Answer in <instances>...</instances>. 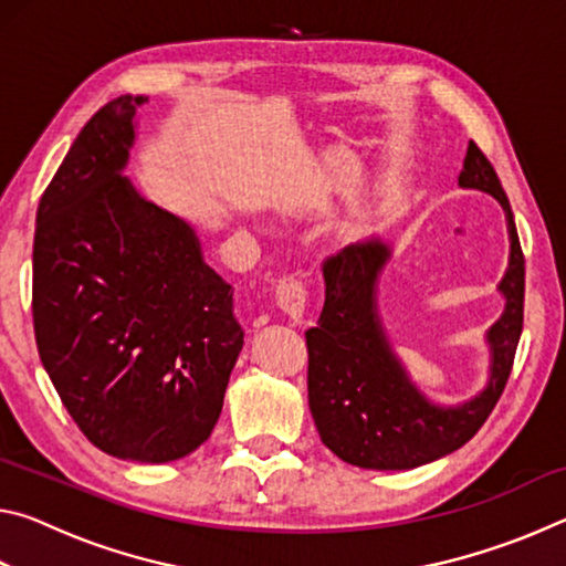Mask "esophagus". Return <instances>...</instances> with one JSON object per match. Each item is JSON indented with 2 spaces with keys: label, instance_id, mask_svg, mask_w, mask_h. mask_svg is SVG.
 Here are the masks:
<instances>
[{
  "label": "esophagus",
  "instance_id": "1",
  "mask_svg": "<svg viewBox=\"0 0 566 566\" xmlns=\"http://www.w3.org/2000/svg\"><path fill=\"white\" fill-rule=\"evenodd\" d=\"M276 310H280L292 324H302L306 312V290L302 282H282L274 292Z\"/></svg>",
  "mask_w": 566,
  "mask_h": 566
}]
</instances>
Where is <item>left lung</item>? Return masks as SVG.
Segmentation results:
<instances>
[{
    "mask_svg": "<svg viewBox=\"0 0 566 566\" xmlns=\"http://www.w3.org/2000/svg\"><path fill=\"white\" fill-rule=\"evenodd\" d=\"M459 187L492 195L510 229V266L496 286L504 294V312L486 332L490 379L464 405H432L409 379L379 317L377 284L391 247L371 237L342 249L322 266L324 310L304 337L314 424L322 442L347 464L389 472L452 454L479 432L510 379L524 322V254L506 191L474 142L467 147Z\"/></svg>",
    "mask_w": 566,
    "mask_h": 566,
    "instance_id": "left-lung-1",
    "label": "left lung"
}]
</instances>
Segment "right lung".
Masks as SVG:
<instances>
[{"mask_svg":"<svg viewBox=\"0 0 566 566\" xmlns=\"http://www.w3.org/2000/svg\"><path fill=\"white\" fill-rule=\"evenodd\" d=\"M145 102L104 104L44 189L32 317L82 434L117 459L165 464L212 434L244 332L195 229L122 175Z\"/></svg>","mask_w":566,"mask_h":566,"instance_id":"obj_1","label":"right lung"}]
</instances>
